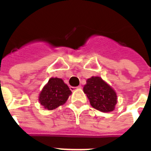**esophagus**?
<instances>
[{
    "mask_svg": "<svg viewBox=\"0 0 151 151\" xmlns=\"http://www.w3.org/2000/svg\"><path fill=\"white\" fill-rule=\"evenodd\" d=\"M76 89H81V86H76V87H73V86H70V90L71 91H74Z\"/></svg>",
    "mask_w": 151,
    "mask_h": 151,
    "instance_id": "esophagus-1",
    "label": "esophagus"
}]
</instances>
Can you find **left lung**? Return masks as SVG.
<instances>
[{
    "mask_svg": "<svg viewBox=\"0 0 151 151\" xmlns=\"http://www.w3.org/2000/svg\"><path fill=\"white\" fill-rule=\"evenodd\" d=\"M83 91L95 109L103 112H109L115 109L117 103L116 93L101 78L91 77L87 79Z\"/></svg>",
    "mask_w": 151,
    "mask_h": 151,
    "instance_id": "1",
    "label": "left lung"
}]
</instances>
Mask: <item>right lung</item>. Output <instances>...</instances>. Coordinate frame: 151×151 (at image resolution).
I'll list each match as a JSON object with an SVG mask.
<instances>
[{
  "instance_id": "right-lung-1",
  "label": "right lung",
  "mask_w": 151,
  "mask_h": 151,
  "mask_svg": "<svg viewBox=\"0 0 151 151\" xmlns=\"http://www.w3.org/2000/svg\"><path fill=\"white\" fill-rule=\"evenodd\" d=\"M71 93L69 86L62 79L52 78L40 92L39 101L44 108L53 110L64 104Z\"/></svg>"
}]
</instances>
